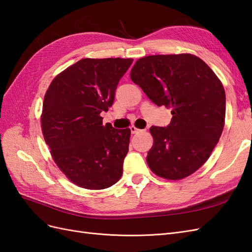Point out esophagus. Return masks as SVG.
Returning <instances> with one entry per match:
<instances>
[{"mask_svg": "<svg viewBox=\"0 0 252 252\" xmlns=\"http://www.w3.org/2000/svg\"><path fill=\"white\" fill-rule=\"evenodd\" d=\"M130 130H131V133H132V134H136V133H139V132H143V130H139V128H137L136 126H132L130 127Z\"/></svg>", "mask_w": 252, "mask_h": 252, "instance_id": "1", "label": "esophagus"}]
</instances>
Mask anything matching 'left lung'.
<instances>
[{
  "mask_svg": "<svg viewBox=\"0 0 252 252\" xmlns=\"http://www.w3.org/2000/svg\"><path fill=\"white\" fill-rule=\"evenodd\" d=\"M130 76L155 104L172 110L168 126L150 127L154 142L147 156L149 168L171 181L191 175L210 157L225 126L220 80L191 54L143 57Z\"/></svg>",
  "mask_w": 252,
  "mask_h": 252,
  "instance_id": "obj_1",
  "label": "left lung"
}]
</instances>
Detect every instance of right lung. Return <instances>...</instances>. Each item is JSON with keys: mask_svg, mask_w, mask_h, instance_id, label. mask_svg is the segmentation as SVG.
Here are the masks:
<instances>
[{"mask_svg": "<svg viewBox=\"0 0 252 252\" xmlns=\"http://www.w3.org/2000/svg\"><path fill=\"white\" fill-rule=\"evenodd\" d=\"M133 59L85 58L57 75L45 93L42 134L50 154L71 183L89 190L116 184L131 130L102 125L121 77Z\"/></svg>", "mask_w": 252, "mask_h": 252, "instance_id": "obj_1", "label": "right lung"}]
</instances>
